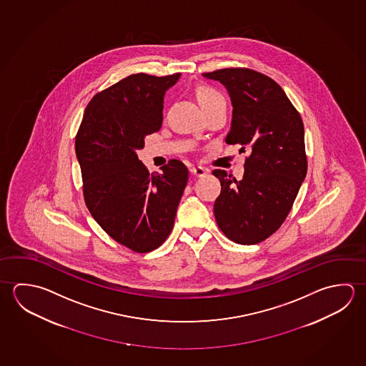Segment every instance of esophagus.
I'll return each instance as SVG.
<instances>
[{"instance_id": "esophagus-1", "label": "esophagus", "mask_w": 366, "mask_h": 366, "mask_svg": "<svg viewBox=\"0 0 366 366\" xmlns=\"http://www.w3.org/2000/svg\"><path fill=\"white\" fill-rule=\"evenodd\" d=\"M190 172H192L194 176H197V177H203V176L207 174V169L198 166V167H192V169H190Z\"/></svg>"}]
</instances>
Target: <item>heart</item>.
Returning a JSON list of instances; mask_svg holds the SVG:
<instances>
[{"mask_svg":"<svg viewBox=\"0 0 366 366\" xmlns=\"http://www.w3.org/2000/svg\"><path fill=\"white\" fill-rule=\"evenodd\" d=\"M198 100L203 109H207L213 105H218V104H226L224 95L212 87L199 89Z\"/></svg>","mask_w":366,"mask_h":366,"instance_id":"1","label":"heart"}]
</instances>
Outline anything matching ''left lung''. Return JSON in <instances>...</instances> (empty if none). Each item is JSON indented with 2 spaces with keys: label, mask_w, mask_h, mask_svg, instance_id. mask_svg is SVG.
<instances>
[{
  "label": "left lung",
  "mask_w": 366,
  "mask_h": 366,
  "mask_svg": "<svg viewBox=\"0 0 366 366\" xmlns=\"http://www.w3.org/2000/svg\"><path fill=\"white\" fill-rule=\"evenodd\" d=\"M203 77L229 91L234 109L226 142L250 150L242 180L224 169L213 171L221 182L214 217L232 242L261 243L285 221L307 174L301 116L282 87L262 73L226 68Z\"/></svg>",
  "instance_id": "left-lung-1"
}]
</instances>
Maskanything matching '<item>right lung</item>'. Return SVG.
<instances>
[{"label": "right lung", "instance_id": "add662e5", "mask_svg": "<svg viewBox=\"0 0 366 366\" xmlns=\"http://www.w3.org/2000/svg\"><path fill=\"white\" fill-rule=\"evenodd\" d=\"M180 73L131 74L91 99L76 136L84 197L92 217L110 237L137 253L163 244L174 229L189 171L171 159L149 174L136 150L159 131L166 91Z\"/></svg>", "mask_w": 366, "mask_h": 366}]
</instances>
